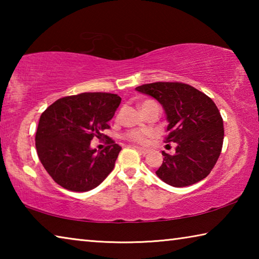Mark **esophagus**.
Here are the masks:
<instances>
[{"label":"esophagus","instance_id":"1","mask_svg":"<svg viewBox=\"0 0 259 259\" xmlns=\"http://www.w3.org/2000/svg\"><path fill=\"white\" fill-rule=\"evenodd\" d=\"M136 150H137L139 153H142V154H147L148 150L147 148H143V147H139V146H135Z\"/></svg>","mask_w":259,"mask_h":259}]
</instances>
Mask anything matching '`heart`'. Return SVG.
Segmentation results:
<instances>
[{
	"instance_id": "obj_1",
	"label": "heart",
	"mask_w": 259,
	"mask_h": 259,
	"mask_svg": "<svg viewBox=\"0 0 259 259\" xmlns=\"http://www.w3.org/2000/svg\"><path fill=\"white\" fill-rule=\"evenodd\" d=\"M150 104H154L153 102H150V100H146V102H144L140 104V108H145L146 106H148ZM151 133L150 131H138V130H134V131H130V133L126 134V137L129 139L134 140V142H137V143H144L145 142V139L147 136H150Z\"/></svg>"
}]
</instances>
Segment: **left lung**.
I'll return each instance as SVG.
<instances>
[{
	"instance_id": "obj_1",
	"label": "left lung",
	"mask_w": 259,
	"mask_h": 259,
	"mask_svg": "<svg viewBox=\"0 0 259 259\" xmlns=\"http://www.w3.org/2000/svg\"><path fill=\"white\" fill-rule=\"evenodd\" d=\"M136 90L162 105L168 121L165 143H176L174 155L162 152L163 162L156 176L174 187L202 181L216 164L224 140V124L216 104L185 83L155 82Z\"/></svg>"
}]
</instances>
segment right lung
<instances>
[{
  "label": "right lung",
  "mask_w": 259,
  "mask_h": 259,
  "mask_svg": "<svg viewBox=\"0 0 259 259\" xmlns=\"http://www.w3.org/2000/svg\"><path fill=\"white\" fill-rule=\"evenodd\" d=\"M121 98L106 93H84L60 98L42 113L35 146L52 179L68 191L87 192L97 187L112 171L121 146L109 139L103 151L90 147L100 138Z\"/></svg>",
  "instance_id": "1"
}]
</instances>
